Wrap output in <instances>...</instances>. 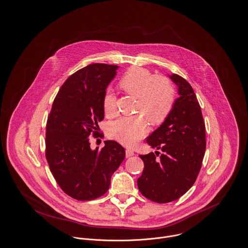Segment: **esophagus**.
Wrapping results in <instances>:
<instances>
[{
	"instance_id": "esophagus-1",
	"label": "esophagus",
	"mask_w": 248,
	"mask_h": 248,
	"mask_svg": "<svg viewBox=\"0 0 248 248\" xmlns=\"http://www.w3.org/2000/svg\"><path fill=\"white\" fill-rule=\"evenodd\" d=\"M134 155H135V152H134L133 150H131V149H126V150H125V156H126V158L132 157V156H134Z\"/></svg>"
}]
</instances>
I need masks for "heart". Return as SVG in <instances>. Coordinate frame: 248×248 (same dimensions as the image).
Returning <instances> with one entry per match:
<instances>
[{"label": "heart", "instance_id": "heart-1", "mask_svg": "<svg viewBox=\"0 0 248 248\" xmlns=\"http://www.w3.org/2000/svg\"><path fill=\"white\" fill-rule=\"evenodd\" d=\"M120 86L137 97L138 110L152 124H162L172 109L175 96L172 85L164 77L155 76L146 68L135 66L128 69L121 79ZM103 108L108 116L116 113V99L110 91L104 97ZM146 118L140 115L122 117L109 124L108 134L124 145L133 146L147 132Z\"/></svg>", "mask_w": 248, "mask_h": 248}]
</instances>
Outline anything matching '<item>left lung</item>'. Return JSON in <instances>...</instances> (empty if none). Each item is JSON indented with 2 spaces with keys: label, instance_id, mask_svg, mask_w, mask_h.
<instances>
[{
  "label": "left lung",
  "instance_id": "left-lung-1",
  "mask_svg": "<svg viewBox=\"0 0 248 248\" xmlns=\"http://www.w3.org/2000/svg\"><path fill=\"white\" fill-rule=\"evenodd\" d=\"M168 77L177 85L179 97L164 123L146 139L163 153L159 158V151L140 155L144 168L137 180L140 192L159 203L175 201L191 188L206 146L205 125L191 85L177 74Z\"/></svg>",
  "mask_w": 248,
  "mask_h": 248
}]
</instances>
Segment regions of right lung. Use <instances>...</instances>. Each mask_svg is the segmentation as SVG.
<instances>
[{
	"label": "right lung",
	"mask_w": 248,
	"mask_h": 248,
	"mask_svg": "<svg viewBox=\"0 0 248 248\" xmlns=\"http://www.w3.org/2000/svg\"><path fill=\"white\" fill-rule=\"evenodd\" d=\"M118 65L91 63L72 74L59 90L47 119L46 156L57 184L78 201L101 197L125 157L124 148L106 140L91 149L89 137L98 134L105 118L103 100Z\"/></svg>",
	"instance_id": "add662e5"
}]
</instances>
